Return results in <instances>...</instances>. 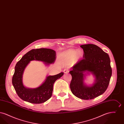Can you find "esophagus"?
Returning <instances> with one entry per match:
<instances>
[{"label": "esophagus", "mask_w": 124, "mask_h": 124, "mask_svg": "<svg viewBox=\"0 0 124 124\" xmlns=\"http://www.w3.org/2000/svg\"><path fill=\"white\" fill-rule=\"evenodd\" d=\"M64 73L65 74H67V73H68V72H69V70L67 69H65L64 70Z\"/></svg>", "instance_id": "34e87169"}]
</instances>
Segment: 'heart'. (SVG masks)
Segmentation results:
<instances>
[{"label":"heart","mask_w":124,"mask_h":124,"mask_svg":"<svg viewBox=\"0 0 124 124\" xmlns=\"http://www.w3.org/2000/svg\"><path fill=\"white\" fill-rule=\"evenodd\" d=\"M83 55V53L81 51H76L70 49L65 52L61 55V58L68 62H71L73 59L74 60L78 61L80 59Z\"/></svg>","instance_id":"b5f03b06"}]
</instances>
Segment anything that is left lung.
<instances>
[{"mask_svg": "<svg viewBox=\"0 0 124 124\" xmlns=\"http://www.w3.org/2000/svg\"><path fill=\"white\" fill-rule=\"evenodd\" d=\"M80 47L84 59L78 62L69 71L72 76L70 86L76 97L84 100H92L104 93L108 86L112 74L110 59L107 53L95 45H83ZM86 72L95 76V82L91 87L83 84V73Z\"/></svg>", "mask_w": 124, "mask_h": 124, "instance_id": "left-lung-1", "label": "left lung"}]
</instances>
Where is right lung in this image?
<instances>
[{"label":"right lung","instance_id":"obj_1","mask_svg":"<svg viewBox=\"0 0 124 124\" xmlns=\"http://www.w3.org/2000/svg\"><path fill=\"white\" fill-rule=\"evenodd\" d=\"M56 52L51 49H32L26 53L18 61L15 67L12 83L18 97L22 100L33 104H41L48 100L52 96L53 84L55 81L64 75L60 72L53 76H47L46 81L36 88H27L22 83L24 70L30 61H41L46 65L53 63L56 59Z\"/></svg>","mask_w":124,"mask_h":124}]
</instances>
